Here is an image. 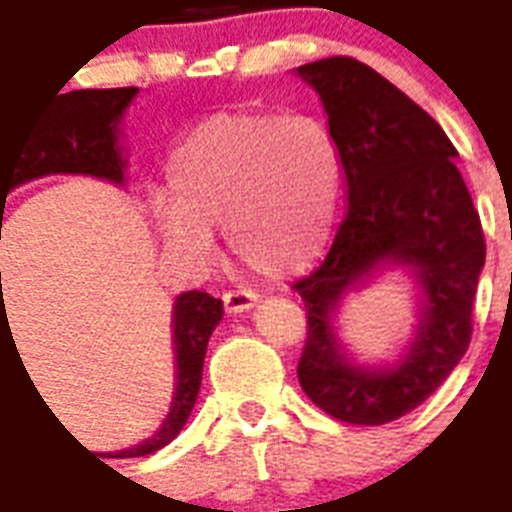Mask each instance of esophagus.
Wrapping results in <instances>:
<instances>
[{
    "mask_svg": "<svg viewBox=\"0 0 512 512\" xmlns=\"http://www.w3.org/2000/svg\"><path fill=\"white\" fill-rule=\"evenodd\" d=\"M257 305V294L252 292H226L223 294V307H226L228 315L247 313Z\"/></svg>",
    "mask_w": 512,
    "mask_h": 512,
    "instance_id": "34e87169",
    "label": "esophagus"
}]
</instances>
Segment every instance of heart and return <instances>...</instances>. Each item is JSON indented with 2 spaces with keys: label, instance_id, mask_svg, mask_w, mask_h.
<instances>
[{
  "label": "heart",
  "instance_id": "obj_1",
  "mask_svg": "<svg viewBox=\"0 0 512 512\" xmlns=\"http://www.w3.org/2000/svg\"><path fill=\"white\" fill-rule=\"evenodd\" d=\"M342 155L313 118L215 115L168 160L170 197L152 205L157 231L186 252H210L226 226L234 255L260 276L302 273L323 255L342 199Z\"/></svg>",
  "mask_w": 512,
  "mask_h": 512
}]
</instances>
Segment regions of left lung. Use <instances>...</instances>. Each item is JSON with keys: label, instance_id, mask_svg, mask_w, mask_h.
Masks as SVG:
<instances>
[{"label": "left lung", "instance_id": "8db88e82", "mask_svg": "<svg viewBox=\"0 0 512 512\" xmlns=\"http://www.w3.org/2000/svg\"><path fill=\"white\" fill-rule=\"evenodd\" d=\"M342 155L347 213L326 260L294 289L307 307L297 376L344 423L381 426L442 386L471 344L486 244L442 126L376 70L331 57L299 65ZM384 269L416 289V326L392 358L363 361L341 339L343 299Z\"/></svg>", "mask_w": 512, "mask_h": 512}]
</instances>
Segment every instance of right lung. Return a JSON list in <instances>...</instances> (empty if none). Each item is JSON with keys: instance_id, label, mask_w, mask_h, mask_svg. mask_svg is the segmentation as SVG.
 Listing matches in <instances>:
<instances>
[{"instance_id": "obj_1", "label": "right lung", "mask_w": 512, "mask_h": 512, "mask_svg": "<svg viewBox=\"0 0 512 512\" xmlns=\"http://www.w3.org/2000/svg\"><path fill=\"white\" fill-rule=\"evenodd\" d=\"M136 97H139L136 86L81 89L68 94L57 91V99L41 112L31 134L23 141H10L7 152L0 149L2 205L12 189L44 176H91L107 184L126 186L128 152L123 147V118ZM220 321H223L220 299L210 297L207 292L178 294L170 315L176 384H173L168 415L149 439L126 450L102 452L105 458H144L162 450L181 434L189 421L191 407L197 402L207 342Z\"/></svg>"}]
</instances>
